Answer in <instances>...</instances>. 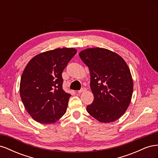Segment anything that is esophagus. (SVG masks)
<instances>
[{
	"instance_id": "34e87169",
	"label": "esophagus",
	"mask_w": 158,
	"mask_h": 158,
	"mask_svg": "<svg viewBox=\"0 0 158 158\" xmlns=\"http://www.w3.org/2000/svg\"><path fill=\"white\" fill-rule=\"evenodd\" d=\"M87 89H86V88H82V89H81L80 90H79V91H78V94H81V93H83V92H85V91H86Z\"/></svg>"
}]
</instances>
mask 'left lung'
Instances as JSON below:
<instances>
[{"label": "left lung", "instance_id": "left-lung-1", "mask_svg": "<svg viewBox=\"0 0 158 158\" xmlns=\"http://www.w3.org/2000/svg\"><path fill=\"white\" fill-rule=\"evenodd\" d=\"M79 56L89 70L94 94L88 113L102 123L117 120L126 112L133 92V80L126 62L115 52L99 47L84 49Z\"/></svg>", "mask_w": 158, "mask_h": 158}]
</instances>
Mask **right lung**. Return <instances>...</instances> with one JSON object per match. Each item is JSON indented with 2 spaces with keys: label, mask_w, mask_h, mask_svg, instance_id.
Segmentation results:
<instances>
[{
  "label": "right lung",
  "mask_w": 158,
  "mask_h": 158,
  "mask_svg": "<svg viewBox=\"0 0 158 158\" xmlns=\"http://www.w3.org/2000/svg\"><path fill=\"white\" fill-rule=\"evenodd\" d=\"M76 52L74 48H59L41 52L23 70L20 98L26 111L37 122L54 123L65 114L71 95L63 89L62 73Z\"/></svg>",
  "instance_id": "right-lung-1"
}]
</instances>
